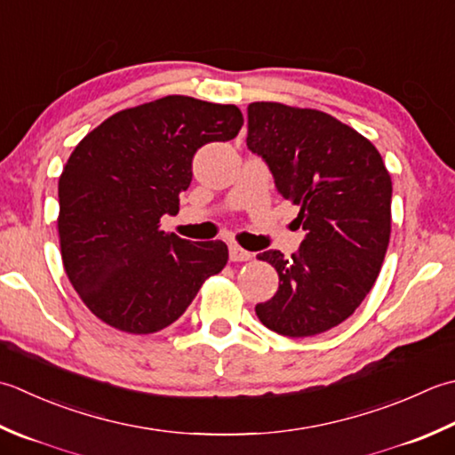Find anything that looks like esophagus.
Wrapping results in <instances>:
<instances>
[{
  "label": "esophagus",
  "mask_w": 455,
  "mask_h": 455,
  "mask_svg": "<svg viewBox=\"0 0 455 455\" xmlns=\"http://www.w3.org/2000/svg\"><path fill=\"white\" fill-rule=\"evenodd\" d=\"M228 254H230V260H233V262H246V260H251V258H252V252L244 251V248H240L238 244H230Z\"/></svg>",
  "instance_id": "obj_1"
}]
</instances>
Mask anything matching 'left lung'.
Segmentation results:
<instances>
[{
  "label": "left lung",
  "instance_id": "8db88e82",
  "mask_svg": "<svg viewBox=\"0 0 455 455\" xmlns=\"http://www.w3.org/2000/svg\"><path fill=\"white\" fill-rule=\"evenodd\" d=\"M246 146L268 164L282 197L298 204L306 230L291 258L258 254L278 272L280 288L256 315L286 337L323 333L353 315L379 278L393 220L385 162L333 116L280 102L248 106Z\"/></svg>",
  "mask_w": 455,
  "mask_h": 455
}]
</instances>
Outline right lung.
Here are the masks:
<instances>
[{
	"label": "right lung",
	"mask_w": 455,
	"mask_h": 455,
	"mask_svg": "<svg viewBox=\"0 0 455 455\" xmlns=\"http://www.w3.org/2000/svg\"><path fill=\"white\" fill-rule=\"evenodd\" d=\"M235 104L165 96L116 112L80 140L59 177V243L70 283L120 331H162L203 282L227 266L222 240L191 243L159 228L191 185L193 156L236 138Z\"/></svg>",
	"instance_id": "right-lung-1"
}]
</instances>
